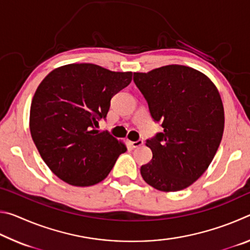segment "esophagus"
<instances>
[{
    "label": "esophagus",
    "mask_w": 250,
    "mask_h": 250,
    "mask_svg": "<svg viewBox=\"0 0 250 250\" xmlns=\"http://www.w3.org/2000/svg\"><path fill=\"white\" fill-rule=\"evenodd\" d=\"M129 145L132 146V147H138V146H141L143 145V141L142 140H138V141H129Z\"/></svg>",
    "instance_id": "34e87169"
}]
</instances>
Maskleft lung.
<instances>
[{
	"label": "left lung",
	"mask_w": 250,
	"mask_h": 250,
	"mask_svg": "<svg viewBox=\"0 0 250 250\" xmlns=\"http://www.w3.org/2000/svg\"><path fill=\"white\" fill-rule=\"evenodd\" d=\"M133 82L163 128L146 140L153 156L141 167L143 180L159 191L184 189L206 171L221 145L225 118L217 88L182 65L134 73Z\"/></svg>",
	"instance_id": "1"
}]
</instances>
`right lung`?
<instances>
[{"instance_id":"obj_1","label":"right lung","mask_w":250,"mask_h":250,"mask_svg":"<svg viewBox=\"0 0 250 250\" xmlns=\"http://www.w3.org/2000/svg\"><path fill=\"white\" fill-rule=\"evenodd\" d=\"M132 80L94 64H70L53 70L34 95L29 130L42 159L55 175L75 186H90L108 176L125 146L108 131L110 100Z\"/></svg>"}]
</instances>
